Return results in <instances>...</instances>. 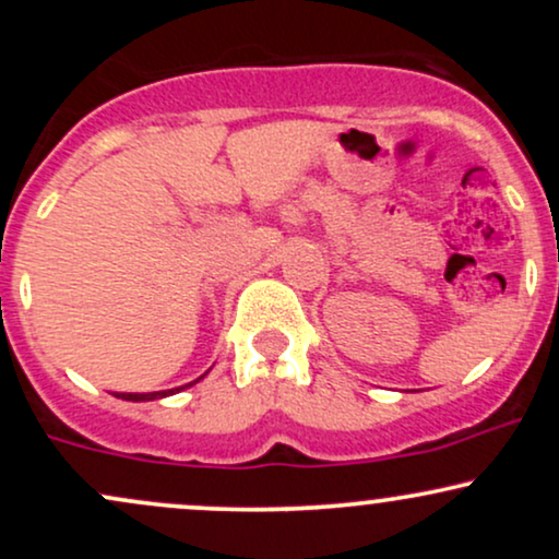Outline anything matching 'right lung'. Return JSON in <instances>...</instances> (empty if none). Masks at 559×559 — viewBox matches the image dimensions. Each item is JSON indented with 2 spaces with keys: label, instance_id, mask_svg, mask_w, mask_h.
I'll return each instance as SVG.
<instances>
[{
  "label": "right lung",
  "instance_id": "1",
  "mask_svg": "<svg viewBox=\"0 0 559 559\" xmlns=\"http://www.w3.org/2000/svg\"><path fill=\"white\" fill-rule=\"evenodd\" d=\"M199 381V378H197ZM194 381V383H197ZM191 386V383H189ZM183 389V386H181ZM178 389H168V391H150V394H115V396H120V400H128V402H150V400H163V396H168V394H176Z\"/></svg>",
  "mask_w": 559,
  "mask_h": 559
}]
</instances>
